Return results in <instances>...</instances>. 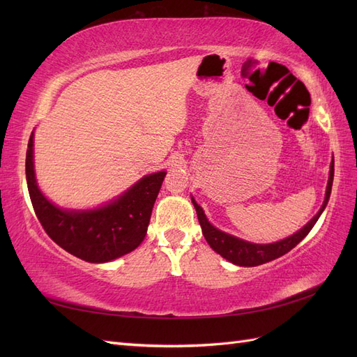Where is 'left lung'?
<instances>
[{
	"mask_svg": "<svg viewBox=\"0 0 357 357\" xmlns=\"http://www.w3.org/2000/svg\"><path fill=\"white\" fill-rule=\"evenodd\" d=\"M332 181H333V160L331 162V171H329V180H328V186H326L325 201H323V205L319 210V213L301 231L287 236V238H284L282 241H277L273 244H253V243L244 241L241 238H236V236H234V235L219 231L207 220V218H205V214H204V210L195 202V199H192V202H193V205H195L198 220H199V225L202 228V235L205 236V240H207V243L210 244V247L215 253H219L222 257L226 259V261H229L235 265L257 266V265L274 261V259L286 255L296 244H299L302 240L305 238L308 232L312 229V226H314L316 222L319 220L320 214L323 213V210H325V207L328 205L331 190H332Z\"/></svg>",
	"mask_w": 357,
	"mask_h": 357,
	"instance_id": "obj_1",
	"label": "left lung"
}]
</instances>
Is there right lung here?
Masks as SVG:
<instances>
[{
  "mask_svg": "<svg viewBox=\"0 0 357 357\" xmlns=\"http://www.w3.org/2000/svg\"><path fill=\"white\" fill-rule=\"evenodd\" d=\"M34 134L26 150V183L32 207L50 238L63 250L86 262L104 264L142 244L153 205L167 172L144 176L123 195L93 210H63L38 189L34 172Z\"/></svg>",
  "mask_w": 357,
  "mask_h": 357,
  "instance_id": "1",
  "label": "right lung"
}]
</instances>
